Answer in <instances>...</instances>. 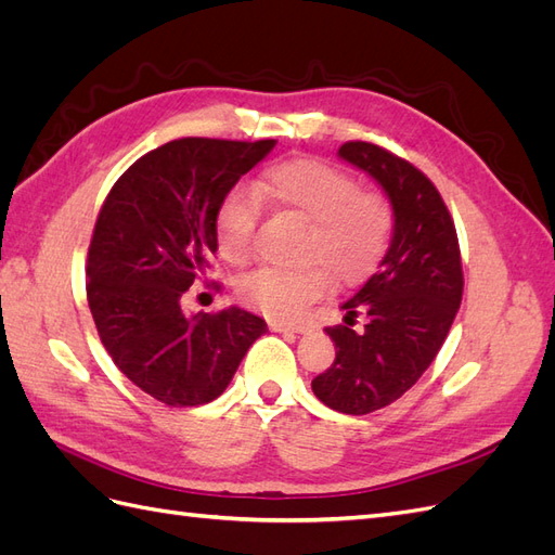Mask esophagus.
Returning a JSON list of instances; mask_svg holds the SVG:
<instances>
[{"instance_id":"34e87169","label":"esophagus","mask_w":555,"mask_h":555,"mask_svg":"<svg viewBox=\"0 0 555 555\" xmlns=\"http://www.w3.org/2000/svg\"><path fill=\"white\" fill-rule=\"evenodd\" d=\"M271 328L275 333H306L308 331L306 324H282V322H273Z\"/></svg>"}]
</instances>
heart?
Instances as JSON below:
<instances>
[{"mask_svg": "<svg viewBox=\"0 0 555 555\" xmlns=\"http://www.w3.org/2000/svg\"><path fill=\"white\" fill-rule=\"evenodd\" d=\"M257 194L310 224L304 271L259 268L241 282V296L273 319H292L324 294L328 275L338 282L365 278L389 245L393 212L379 192L359 190L354 176L324 159L300 157L266 169ZM259 204L247 190L229 192L215 212L212 233L222 259L243 266L251 257Z\"/></svg>", "mask_w": 555, "mask_h": 555, "instance_id": "b5f03b06", "label": "heart"}]
</instances>
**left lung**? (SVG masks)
Masks as SVG:
<instances>
[{
    "mask_svg": "<svg viewBox=\"0 0 555 555\" xmlns=\"http://www.w3.org/2000/svg\"><path fill=\"white\" fill-rule=\"evenodd\" d=\"M338 155L371 176L389 198L393 231L377 271L340 306L326 328L335 361L312 379L314 396L343 414L391 405L438 357L461 308L463 268L456 227L435 184L384 147L351 141ZM359 313L363 330H354Z\"/></svg>",
    "mask_w": 555,
    "mask_h": 555,
    "instance_id": "1",
    "label": "left lung"
}]
</instances>
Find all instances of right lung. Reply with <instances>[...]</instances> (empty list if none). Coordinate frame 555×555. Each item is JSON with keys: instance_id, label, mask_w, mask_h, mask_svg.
I'll use <instances>...</instances> for the list:
<instances>
[{"instance_id": "obj_1", "label": "right lung", "mask_w": 555, "mask_h": 555, "mask_svg": "<svg viewBox=\"0 0 555 555\" xmlns=\"http://www.w3.org/2000/svg\"><path fill=\"white\" fill-rule=\"evenodd\" d=\"M275 141L178 139L133 162L108 192L88 251V304L113 363L171 408L222 396L268 331L238 306L182 310L217 251L220 201Z\"/></svg>"}]
</instances>
